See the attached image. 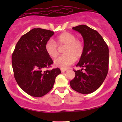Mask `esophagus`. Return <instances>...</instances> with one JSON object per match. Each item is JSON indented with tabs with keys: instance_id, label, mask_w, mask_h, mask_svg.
I'll use <instances>...</instances> for the list:
<instances>
[{
	"instance_id": "esophagus-1",
	"label": "esophagus",
	"mask_w": 122,
	"mask_h": 122,
	"mask_svg": "<svg viewBox=\"0 0 122 122\" xmlns=\"http://www.w3.org/2000/svg\"><path fill=\"white\" fill-rule=\"evenodd\" d=\"M66 71H67V70H64V69H61V72H66Z\"/></svg>"
}]
</instances>
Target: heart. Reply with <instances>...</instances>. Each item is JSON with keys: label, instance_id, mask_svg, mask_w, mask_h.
<instances>
[{"label": "heart", "instance_id": "obj_1", "mask_svg": "<svg viewBox=\"0 0 122 122\" xmlns=\"http://www.w3.org/2000/svg\"><path fill=\"white\" fill-rule=\"evenodd\" d=\"M55 42L52 39H49L45 45L46 53L50 57L55 58L58 55L60 47L66 46L64 50V54L66 55L60 56L54 61L56 67L62 69L68 68L74 64L76 59H79L84 52V45L82 41L77 39L74 34L70 32H64L60 34Z\"/></svg>", "mask_w": 122, "mask_h": 122}]
</instances>
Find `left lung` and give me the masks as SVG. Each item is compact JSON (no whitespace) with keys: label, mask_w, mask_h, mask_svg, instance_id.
<instances>
[{"label":"left lung","mask_w":122,"mask_h":122,"mask_svg":"<svg viewBox=\"0 0 122 122\" xmlns=\"http://www.w3.org/2000/svg\"><path fill=\"white\" fill-rule=\"evenodd\" d=\"M72 29L83 36L84 52L76 66L82 68L74 70L76 76L70 84L78 93L90 94L100 87L107 74L109 48L99 33L87 25H78Z\"/></svg>","instance_id":"1"}]
</instances>
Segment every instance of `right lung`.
<instances>
[{"label": "right lung", "mask_w": 122, "mask_h": 122, "mask_svg": "<svg viewBox=\"0 0 122 122\" xmlns=\"http://www.w3.org/2000/svg\"><path fill=\"white\" fill-rule=\"evenodd\" d=\"M54 32L34 28L21 36L12 55L14 77L19 87L29 95L40 97L51 91L60 68L44 71L53 64L45 49Z\"/></svg>", "instance_id": "obj_1"}]
</instances>
